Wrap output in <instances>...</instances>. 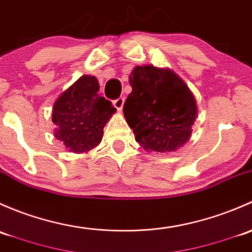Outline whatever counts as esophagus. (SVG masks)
<instances>
[{
    "label": "esophagus",
    "instance_id": "obj_1",
    "mask_svg": "<svg viewBox=\"0 0 252 252\" xmlns=\"http://www.w3.org/2000/svg\"><path fill=\"white\" fill-rule=\"evenodd\" d=\"M124 103H125V98L124 97H119L114 100V107H115L118 110H121L124 107Z\"/></svg>",
    "mask_w": 252,
    "mask_h": 252
}]
</instances>
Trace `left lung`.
I'll return each instance as SVG.
<instances>
[{
	"label": "left lung",
	"instance_id": "left-lung-1",
	"mask_svg": "<svg viewBox=\"0 0 252 252\" xmlns=\"http://www.w3.org/2000/svg\"><path fill=\"white\" fill-rule=\"evenodd\" d=\"M124 115L145 150L172 152L191 134L196 102L188 86L171 70L136 66Z\"/></svg>",
	"mask_w": 252,
	"mask_h": 252
}]
</instances>
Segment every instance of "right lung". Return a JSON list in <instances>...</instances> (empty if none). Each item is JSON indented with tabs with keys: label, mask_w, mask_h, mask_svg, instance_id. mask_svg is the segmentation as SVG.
I'll return each mask as SVG.
<instances>
[{
	"label": "right lung",
	"mask_w": 252,
	"mask_h": 252,
	"mask_svg": "<svg viewBox=\"0 0 252 252\" xmlns=\"http://www.w3.org/2000/svg\"><path fill=\"white\" fill-rule=\"evenodd\" d=\"M94 76H82L57 99L52 120L54 136L75 153L88 152L102 141L103 128L115 108L98 93Z\"/></svg>",
	"instance_id": "1"
}]
</instances>
